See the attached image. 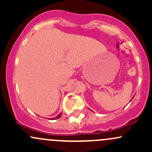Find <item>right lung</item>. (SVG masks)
Instances as JSON below:
<instances>
[{
  "label": "right lung",
  "mask_w": 152,
  "mask_h": 152,
  "mask_svg": "<svg viewBox=\"0 0 152 152\" xmlns=\"http://www.w3.org/2000/svg\"><path fill=\"white\" fill-rule=\"evenodd\" d=\"M61 114H58V116H56V117H55V118H52V119H57V118H59L61 117Z\"/></svg>",
  "instance_id": "add662e5"
}]
</instances>
